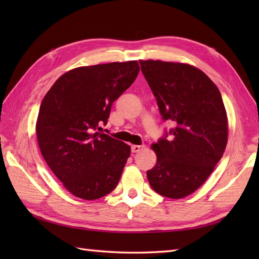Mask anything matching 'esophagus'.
<instances>
[{
    "label": "esophagus",
    "instance_id": "obj_1",
    "mask_svg": "<svg viewBox=\"0 0 259 259\" xmlns=\"http://www.w3.org/2000/svg\"><path fill=\"white\" fill-rule=\"evenodd\" d=\"M144 148H145L144 145H141V146L134 145V146H131V151H133V152H139V151H141L142 149H144Z\"/></svg>",
    "mask_w": 259,
    "mask_h": 259
}]
</instances>
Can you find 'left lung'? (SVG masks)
Returning a JSON list of instances; mask_svg holds the SVG:
<instances>
[{
  "label": "left lung",
  "mask_w": 259,
  "mask_h": 259,
  "mask_svg": "<svg viewBox=\"0 0 259 259\" xmlns=\"http://www.w3.org/2000/svg\"><path fill=\"white\" fill-rule=\"evenodd\" d=\"M162 119L175 126L152 145L157 162L147 171L159 195L180 199L205 183L228 140L227 113L216 84L192 65L140 60Z\"/></svg>",
  "instance_id": "1"
}]
</instances>
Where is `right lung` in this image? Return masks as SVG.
<instances>
[{
	"instance_id": "obj_1",
	"label": "right lung",
	"mask_w": 259,
	"mask_h": 259,
	"mask_svg": "<svg viewBox=\"0 0 259 259\" xmlns=\"http://www.w3.org/2000/svg\"><path fill=\"white\" fill-rule=\"evenodd\" d=\"M139 70L137 61L76 68L60 76L43 98L36 120L38 147L75 197L95 200L117 187L131 149L99 131Z\"/></svg>"
}]
</instances>
